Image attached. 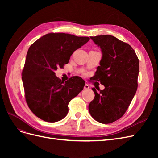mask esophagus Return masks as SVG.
<instances>
[{"mask_svg":"<svg viewBox=\"0 0 158 158\" xmlns=\"http://www.w3.org/2000/svg\"><path fill=\"white\" fill-rule=\"evenodd\" d=\"M84 89H88L89 88V85H88V84H85V85H84Z\"/></svg>","mask_w":158,"mask_h":158,"instance_id":"obj_1","label":"esophagus"}]
</instances>
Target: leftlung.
<instances>
[{"label": "left lung", "instance_id": "left-lung-1", "mask_svg": "<svg viewBox=\"0 0 158 158\" xmlns=\"http://www.w3.org/2000/svg\"><path fill=\"white\" fill-rule=\"evenodd\" d=\"M102 49V58L94 79L105 89L93 88L89 112L103 124L116 121L125 113L138 88L139 60L132 47L110 35L90 37ZM93 79V80H94Z\"/></svg>", "mask_w": 158, "mask_h": 158}]
</instances>
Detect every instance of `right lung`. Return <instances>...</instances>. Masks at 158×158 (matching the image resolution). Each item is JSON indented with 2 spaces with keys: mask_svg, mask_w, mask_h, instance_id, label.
<instances>
[{
  "mask_svg": "<svg viewBox=\"0 0 158 158\" xmlns=\"http://www.w3.org/2000/svg\"><path fill=\"white\" fill-rule=\"evenodd\" d=\"M89 40L88 37L50 33L30 47L22 79L27 104L35 116L50 123L66 116L69 102L83 89L85 82L79 76L63 82L55 70L68 64L74 51Z\"/></svg>",
  "mask_w": 158,
  "mask_h": 158,
  "instance_id": "obj_1",
  "label": "right lung"
}]
</instances>
